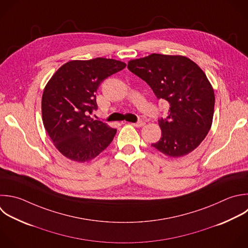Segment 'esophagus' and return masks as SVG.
<instances>
[{
	"label": "esophagus",
	"mask_w": 248,
	"mask_h": 248,
	"mask_svg": "<svg viewBox=\"0 0 248 248\" xmlns=\"http://www.w3.org/2000/svg\"><path fill=\"white\" fill-rule=\"evenodd\" d=\"M132 125H133V126H135V127L140 128V127L144 126V125H145V123H144L143 121H139V122H137V123H132Z\"/></svg>",
	"instance_id": "obj_1"
}]
</instances>
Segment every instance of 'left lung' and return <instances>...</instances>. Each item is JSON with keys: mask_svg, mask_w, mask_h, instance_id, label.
<instances>
[{"mask_svg": "<svg viewBox=\"0 0 248 248\" xmlns=\"http://www.w3.org/2000/svg\"><path fill=\"white\" fill-rule=\"evenodd\" d=\"M128 69L170 105L167 119L158 120L162 137L152 146L170 158L196 149L210 130L215 102L202 70L185 56L157 53L130 60Z\"/></svg>", "mask_w": 248, "mask_h": 248, "instance_id": "8db88e82", "label": "left lung"}]
</instances>
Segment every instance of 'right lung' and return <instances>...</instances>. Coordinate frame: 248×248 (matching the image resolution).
Masks as SVG:
<instances>
[{"mask_svg":"<svg viewBox=\"0 0 248 248\" xmlns=\"http://www.w3.org/2000/svg\"><path fill=\"white\" fill-rule=\"evenodd\" d=\"M125 67L124 62L101 57L72 60L61 66L46 85L42 98L44 126L66 158L88 162L112 141L116 129L89 114L97 109L100 84Z\"/></svg>","mask_w":248,"mask_h":248,"instance_id":"obj_1","label":"right lung"}]
</instances>
